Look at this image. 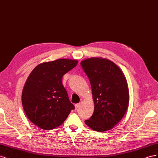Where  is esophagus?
Returning a JSON list of instances; mask_svg holds the SVG:
<instances>
[{
	"label": "esophagus",
	"mask_w": 158,
	"mask_h": 158,
	"mask_svg": "<svg viewBox=\"0 0 158 158\" xmlns=\"http://www.w3.org/2000/svg\"><path fill=\"white\" fill-rule=\"evenodd\" d=\"M80 106V103H77V104H75V109H78L79 108V107Z\"/></svg>",
	"instance_id": "esophagus-1"
}]
</instances>
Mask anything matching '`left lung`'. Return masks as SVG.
Here are the masks:
<instances>
[{
    "instance_id": "left-lung-1",
    "label": "left lung",
    "mask_w": 158,
    "mask_h": 158,
    "mask_svg": "<svg viewBox=\"0 0 158 158\" xmlns=\"http://www.w3.org/2000/svg\"><path fill=\"white\" fill-rule=\"evenodd\" d=\"M91 84L94 113L85 123L94 131L111 130L127 112L129 92L125 75L113 62L92 57L80 63Z\"/></svg>"
}]
</instances>
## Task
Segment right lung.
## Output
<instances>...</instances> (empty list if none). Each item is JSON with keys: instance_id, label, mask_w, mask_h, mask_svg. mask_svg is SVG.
Listing matches in <instances>:
<instances>
[{"instance_id": "right-lung-1", "label": "right lung", "mask_w": 158, "mask_h": 158, "mask_svg": "<svg viewBox=\"0 0 158 158\" xmlns=\"http://www.w3.org/2000/svg\"><path fill=\"white\" fill-rule=\"evenodd\" d=\"M77 64L76 60L60 59L41 63L32 70L23 88L22 103L35 125L52 130L62 125L75 109L62 78Z\"/></svg>"}]
</instances>
